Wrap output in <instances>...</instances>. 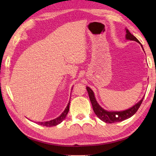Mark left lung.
Here are the masks:
<instances>
[{"label":"left lung","instance_id":"left-lung-1","mask_svg":"<svg viewBox=\"0 0 156 156\" xmlns=\"http://www.w3.org/2000/svg\"><path fill=\"white\" fill-rule=\"evenodd\" d=\"M126 37L127 40H133V41L138 42L139 44H140L141 47L143 48V45L140 44V42L137 39H136L133 34H131L129 32V31L127 29H126ZM87 92L88 93L90 100V101H91L94 113H95L96 116L100 120L106 122V123H109V124H112V123H115V122H119L125 120L127 119H129V118H130L131 116H133L139 109V108L140 106L141 103H142V102L143 101V99H144V97H143L142 100H141L140 101H139L137 103H136V104H135L134 106L129 108V109H127L126 111H105L103 109V108L102 107H101L100 106V105L98 104L96 100V98H95V96H94V94L92 90L88 87H87Z\"/></svg>","mask_w":156,"mask_h":156}]
</instances>
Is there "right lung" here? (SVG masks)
<instances>
[{
  "instance_id": "obj_1",
  "label": "right lung",
  "mask_w": 156,
  "mask_h": 156,
  "mask_svg": "<svg viewBox=\"0 0 156 156\" xmlns=\"http://www.w3.org/2000/svg\"><path fill=\"white\" fill-rule=\"evenodd\" d=\"M69 103H70V101H69L68 104L66 108V109L64 110V111L58 118H56V119H55L54 120H50L49 122H37V124H40V125H41V126H47V127H52V126H56V125L60 124L61 122H62V120L65 119L66 116L67 114L68 113V111H69Z\"/></svg>"
}]
</instances>
